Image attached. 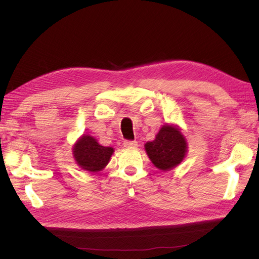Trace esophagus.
Returning a JSON list of instances; mask_svg holds the SVG:
<instances>
[{"mask_svg": "<svg viewBox=\"0 0 259 259\" xmlns=\"http://www.w3.org/2000/svg\"><path fill=\"white\" fill-rule=\"evenodd\" d=\"M123 145L125 148H135L137 147V142L136 140H124Z\"/></svg>", "mask_w": 259, "mask_h": 259, "instance_id": "1", "label": "esophagus"}]
</instances>
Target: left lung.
I'll use <instances>...</instances> for the list:
<instances>
[{
	"label": "left lung",
	"instance_id": "1",
	"mask_svg": "<svg viewBox=\"0 0 259 259\" xmlns=\"http://www.w3.org/2000/svg\"><path fill=\"white\" fill-rule=\"evenodd\" d=\"M147 154L154 165L168 170L182 162L187 152V144L184 136L176 127L164 125L153 142L145 145Z\"/></svg>",
	"mask_w": 259,
	"mask_h": 259
}]
</instances>
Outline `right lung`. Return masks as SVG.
<instances>
[{"instance_id":"obj_1","label":"right lung","mask_w":259,"mask_h":259,"mask_svg":"<svg viewBox=\"0 0 259 259\" xmlns=\"http://www.w3.org/2000/svg\"><path fill=\"white\" fill-rule=\"evenodd\" d=\"M113 148L100 146L95 138L84 135L73 147V155L76 163L89 171L103 169L110 160Z\"/></svg>"}]
</instances>
